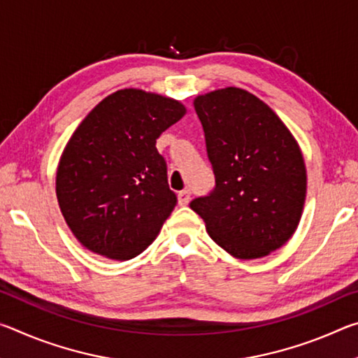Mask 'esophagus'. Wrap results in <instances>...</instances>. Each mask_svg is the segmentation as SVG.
<instances>
[{
  "label": "esophagus",
  "mask_w": 358,
  "mask_h": 358,
  "mask_svg": "<svg viewBox=\"0 0 358 358\" xmlns=\"http://www.w3.org/2000/svg\"><path fill=\"white\" fill-rule=\"evenodd\" d=\"M178 205H187L191 201V191L189 189H183L178 192Z\"/></svg>",
  "instance_id": "esophagus-1"
}]
</instances>
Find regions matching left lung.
I'll return each mask as SVG.
<instances>
[{"mask_svg": "<svg viewBox=\"0 0 358 358\" xmlns=\"http://www.w3.org/2000/svg\"><path fill=\"white\" fill-rule=\"evenodd\" d=\"M216 187L189 207L230 256H268L292 237L306 199V167L292 132L257 96L227 87L199 94Z\"/></svg>", "mask_w": 358, "mask_h": 358, "instance_id": "obj_1", "label": "left lung"}]
</instances>
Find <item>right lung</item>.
I'll list each match as a JSON object with an SVG mask.
<instances>
[{"mask_svg":"<svg viewBox=\"0 0 358 358\" xmlns=\"http://www.w3.org/2000/svg\"><path fill=\"white\" fill-rule=\"evenodd\" d=\"M185 113L177 99L124 88L78 124L59 157L55 189L82 246L129 260L153 243L177 203L156 138Z\"/></svg>","mask_w":358,"mask_h":358,"instance_id":"add662e5","label":"right lung"}]
</instances>
